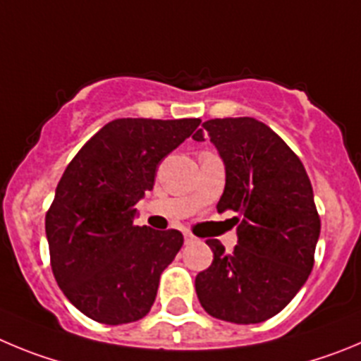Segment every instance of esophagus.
Wrapping results in <instances>:
<instances>
[{"mask_svg": "<svg viewBox=\"0 0 361 361\" xmlns=\"http://www.w3.org/2000/svg\"><path fill=\"white\" fill-rule=\"evenodd\" d=\"M183 237H185V243H194V241H196V237H194L190 232H183Z\"/></svg>", "mask_w": 361, "mask_h": 361, "instance_id": "obj_1", "label": "esophagus"}]
</instances>
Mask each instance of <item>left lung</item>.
I'll return each mask as SVG.
<instances>
[{"instance_id":"8db88e82","label":"left lung","mask_w":361,"mask_h":361,"mask_svg":"<svg viewBox=\"0 0 361 361\" xmlns=\"http://www.w3.org/2000/svg\"><path fill=\"white\" fill-rule=\"evenodd\" d=\"M209 136L225 165L217 212H237V245L226 253L209 239L214 261L196 277L201 306L233 324L264 322L306 284L320 235L306 169L281 136L250 116L207 120L194 140Z\"/></svg>"}]
</instances>
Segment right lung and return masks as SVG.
<instances>
[{
	"instance_id": "1",
	"label": "right lung",
	"mask_w": 361,
	"mask_h": 361,
	"mask_svg": "<svg viewBox=\"0 0 361 361\" xmlns=\"http://www.w3.org/2000/svg\"><path fill=\"white\" fill-rule=\"evenodd\" d=\"M200 124L113 120L64 171L47 214L51 269L68 300L92 320L118 326L151 310L183 235L136 226L135 204L152 190L158 164Z\"/></svg>"
}]
</instances>
